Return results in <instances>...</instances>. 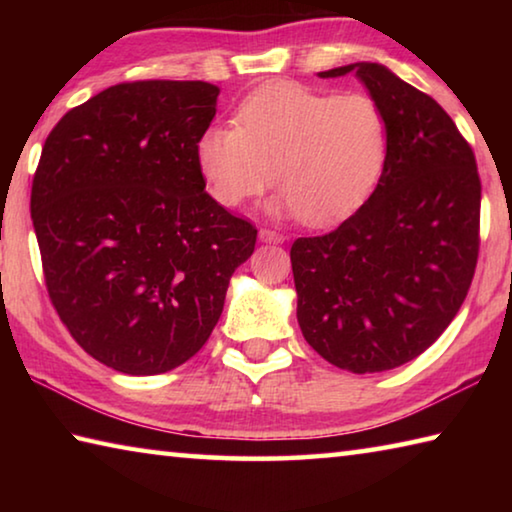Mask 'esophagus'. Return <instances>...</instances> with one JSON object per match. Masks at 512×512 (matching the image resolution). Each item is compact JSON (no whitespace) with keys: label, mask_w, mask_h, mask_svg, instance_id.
Masks as SVG:
<instances>
[{"label":"esophagus","mask_w":512,"mask_h":512,"mask_svg":"<svg viewBox=\"0 0 512 512\" xmlns=\"http://www.w3.org/2000/svg\"><path fill=\"white\" fill-rule=\"evenodd\" d=\"M259 239L266 241V244H284V241H287V237H284L282 232L271 230V228H262V230H259Z\"/></svg>","instance_id":"34e87169"}]
</instances>
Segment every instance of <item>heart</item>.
I'll return each instance as SVG.
<instances>
[{"instance_id":"b5f03b06","label":"heart","mask_w":512,"mask_h":512,"mask_svg":"<svg viewBox=\"0 0 512 512\" xmlns=\"http://www.w3.org/2000/svg\"><path fill=\"white\" fill-rule=\"evenodd\" d=\"M237 126H210L196 164L216 203L239 207L273 183L277 207L311 225L341 221L368 201L391 151L384 108L363 92L275 83L239 103Z\"/></svg>"}]
</instances>
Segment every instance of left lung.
I'll list each match as a JSON object with an SVG mask.
<instances>
[{
	"label": "left lung",
	"instance_id": "left-lung-1",
	"mask_svg": "<svg viewBox=\"0 0 512 512\" xmlns=\"http://www.w3.org/2000/svg\"><path fill=\"white\" fill-rule=\"evenodd\" d=\"M357 72L386 112L391 151L350 219L291 246L298 323L336 368L381 372L422 354L461 309L479 259L481 178L472 146L429 94L377 63Z\"/></svg>",
	"mask_w": 512,
	"mask_h": 512
}]
</instances>
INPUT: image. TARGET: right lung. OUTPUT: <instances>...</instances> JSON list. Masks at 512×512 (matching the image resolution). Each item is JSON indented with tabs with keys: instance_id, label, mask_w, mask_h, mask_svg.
<instances>
[{
	"instance_id": "right-lung-1",
	"label": "right lung",
	"mask_w": 512,
	"mask_h": 512,
	"mask_svg": "<svg viewBox=\"0 0 512 512\" xmlns=\"http://www.w3.org/2000/svg\"><path fill=\"white\" fill-rule=\"evenodd\" d=\"M205 81H131L67 112L31 187L47 293L81 348L160 375L210 339L257 228L205 192L196 142L216 115Z\"/></svg>"
}]
</instances>
